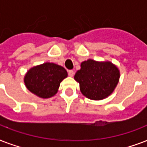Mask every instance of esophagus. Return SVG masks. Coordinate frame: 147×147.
Here are the masks:
<instances>
[{
    "label": "esophagus",
    "instance_id": "esophagus-1",
    "mask_svg": "<svg viewBox=\"0 0 147 147\" xmlns=\"http://www.w3.org/2000/svg\"><path fill=\"white\" fill-rule=\"evenodd\" d=\"M68 74H69V76L72 77V76H74V71L73 70H69V71H68Z\"/></svg>",
    "mask_w": 147,
    "mask_h": 147
}]
</instances>
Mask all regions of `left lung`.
Instances as JSON below:
<instances>
[{"label":"left lung","mask_w":147,"mask_h":147,"mask_svg":"<svg viewBox=\"0 0 147 147\" xmlns=\"http://www.w3.org/2000/svg\"><path fill=\"white\" fill-rule=\"evenodd\" d=\"M83 95L92 100H102L108 97L119 82L120 71L111 62L88 59L81 63V69L75 75Z\"/></svg>","instance_id":"left-lung-1"}]
</instances>
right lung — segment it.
<instances>
[{
	"label": "right lung",
	"instance_id": "add662e5",
	"mask_svg": "<svg viewBox=\"0 0 147 147\" xmlns=\"http://www.w3.org/2000/svg\"><path fill=\"white\" fill-rule=\"evenodd\" d=\"M67 76V71L62 66L46 62L31 68L24 76V83L33 94L49 98L57 93L60 83Z\"/></svg>",
	"mask_w": 147,
	"mask_h": 147
}]
</instances>
